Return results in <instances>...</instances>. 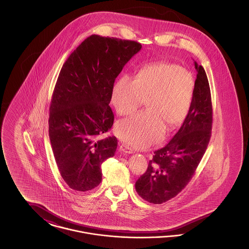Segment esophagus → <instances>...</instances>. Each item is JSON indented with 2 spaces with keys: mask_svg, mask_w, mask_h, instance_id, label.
I'll return each instance as SVG.
<instances>
[{
  "mask_svg": "<svg viewBox=\"0 0 249 249\" xmlns=\"http://www.w3.org/2000/svg\"><path fill=\"white\" fill-rule=\"evenodd\" d=\"M119 149H120V151H122L124 153H128V154L133 153L132 148H130V146H128L127 144L122 143V142H119Z\"/></svg>",
  "mask_w": 249,
  "mask_h": 249,
  "instance_id": "1",
  "label": "esophagus"
}]
</instances>
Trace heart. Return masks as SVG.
<instances>
[{
  "label": "heart",
  "mask_w": 249,
  "mask_h": 249,
  "mask_svg": "<svg viewBox=\"0 0 249 249\" xmlns=\"http://www.w3.org/2000/svg\"><path fill=\"white\" fill-rule=\"evenodd\" d=\"M195 79L188 69L159 61L143 66L135 79L122 76L112 91V104L119 116H130L143 104L146 111L119 120L115 133L122 142L145 148L160 142L167 129L176 130L189 116Z\"/></svg>",
  "instance_id": "b5f03b06"
}]
</instances>
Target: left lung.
Segmentation results:
<instances>
[{
	"label": "left lung",
	"mask_w": 249,
	"mask_h": 249,
	"mask_svg": "<svg viewBox=\"0 0 249 249\" xmlns=\"http://www.w3.org/2000/svg\"><path fill=\"white\" fill-rule=\"evenodd\" d=\"M197 71L195 91L189 116L173 139L155 151L145 173L135 183L143 200L160 204L176 197L189 184L210 141L213 108L205 71L194 62Z\"/></svg>",
	"instance_id": "left-lung-1"
}]
</instances>
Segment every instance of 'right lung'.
Wrapping results in <instances>:
<instances>
[{"label": "right lung", "mask_w": 249, "mask_h": 249, "mask_svg": "<svg viewBox=\"0 0 249 249\" xmlns=\"http://www.w3.org/2000/svg\"><path fill=\"white\" fill-rule=\"evenodd\" d=\"M141 48L135 41L93 35L73 50L59 71L48 131L59 174L72 190L96 188L103 162L115 155L117 138L100 136L114 123L109 104L115 80Z\"/></svg>", "instance_id": "right-lung-1"}]
</instances>
